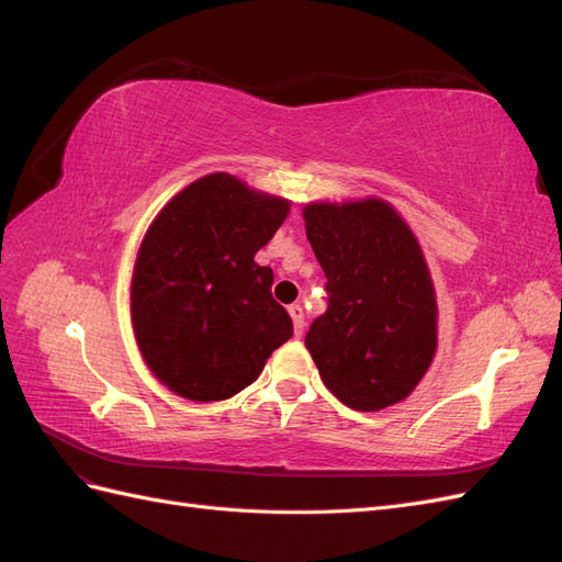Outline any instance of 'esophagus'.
<instances>
[{"mask_svg":"<svg viewBox=\"0 0 562 562\" xmlns=\"http://www.w3.org/2000/svg\"><path fill=\"white\" fill-rule=\"evenodd\" d=\"M288 314H291L293 330L300 337L304 333V312H302V307H300V304H291V307H288Z\"/></svg>","mask_w":562,"mask_h":562,"instance_id":"1","label":"esophagus"}]
</instances>
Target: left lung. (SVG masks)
Instances as JSON below:
<instances>
[{"label": "left lung", "mask_w": 562, "mask_h": 562, "mask_svg": "<svg viewBox=\"0 0 562 562\" xmlns=\"http://www.w3.org/2000/svg\"><path fill=\"white\" fill-rule=\"evenodd\" d=\"M304 229L328 283V310L304 337L318 375L361 413L405 401L438 347V304L422 246L380 196L312 201Z\"/></svg>", "instance_id": "left-lung-1"}]
</instances>
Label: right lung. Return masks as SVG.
<instances>
[{
  "label": "right lung",
  "mask_w": 562,
  "mask_h": 562,
  "mask_svg": "<svg viewBox=\"0 0 562 562\" xmlns=\"http://www.w3.org/2000/svg\"><path fill=\"white\" fill-rule=\"evenodd\" d=\"M291 201L211 173L180 190L147 227L131 277L143 361L187 401H225L258 380L293 321L255 262Z\"/></svg>",
  "instance_id": "1"
}]
</instances>
